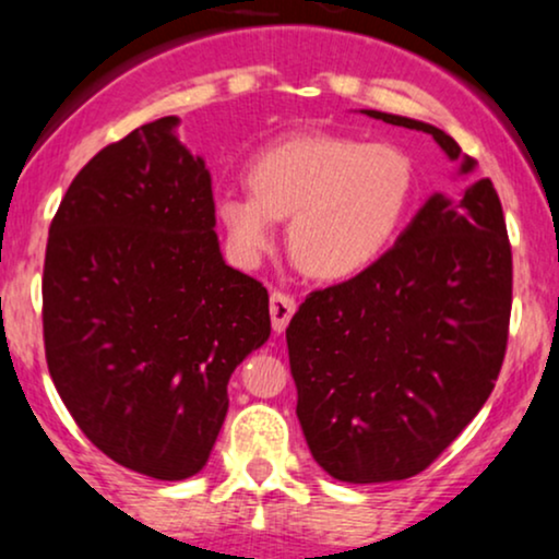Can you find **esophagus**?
Here are the masks:
<instances>
[{
	"label": "esophagus",
	"instance_id": "34e87169",
	"mask_svg": "<svg viewBox=\"0 0 559 559\" xmlns=\"http://www.w3.org/2000/svg\"><path fill=\"white\" fill-rule=\"evenodd\" d=\"M294 310H297V301L294 297H288L284 292H273L271 294V320H273V331L281 333L286 331L288 320H292Z\"/></svg>",
	"mask_w": 559,
	"mask_h": 559
}]
</instances>
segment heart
<instances>
[{
  "instance_id": "1",
  "label": "heart",
  "mask_w": 559,
  "mask_h": 559,
  "mask_svg": "<svg viewBox=\"0 0 559 559\" xmlns=\"http://www.w3.org/2000/svg\"><path fill=\"white\" fill-rule=\"evenodd\" d=\"M249 191H223L215 215L228 252L254 267L288 217V252L301 271L338 281L391 247L413 207L415 165L402 146L336 133L273 141L247 165Z\"/></svg>"
}]
</instances>
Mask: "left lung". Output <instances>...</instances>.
Listing matches in <instances>:
<instances>
[{
	"label": "left lung",
	"instance_id": "left-lung-1",
	"mask_svg": "<svg viewBox=\"0 0 559 559\" xmlns=\"http://www.w3.org/2000/svg\"><path fill=\"white\" fill-rule=\"evenodd\" d=\"M460 173L476 168L441 128ZM512 249L489 178L463 199L433 194L389 252L344 284L318 288L286 329L297 418L316 463L344 484L418 476L463 433L502 370Z\"/></svg>",
	"mask_w": 559,
	"mask_h": 559
}]
</instances>
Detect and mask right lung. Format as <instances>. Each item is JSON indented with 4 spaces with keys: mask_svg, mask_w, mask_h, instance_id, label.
Returning a JSON list of instances; mask_svg holds the SVG:
<instances>
[{
    "mask_svg": "<svg viewBox=\"0 0 559 559\" xmlns=\"http://www.w3.org/2000/svg\"><path fill=\"white\" fill-rule=\"evenodd\" d=\"M159 118L83 165L49 226L44 352L68 413L128 471L183 480L207 463L228 378L271 336L267 288L215 234L204 159Z\"/></svg>",
    "mask_w": 559,
    "mask_h": 559,
    "instance_id": "obj_1",
    "label": "right lung"
}]
</instances>
